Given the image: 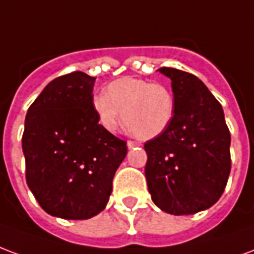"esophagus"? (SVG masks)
I'll use <instances>...</instances> for the list:
<instances>
[{
	"label": "esophagus",
	"instance_id": "esophagus-1",
	"mask_svg": "<svg viewBox=\"0 0 254 254\" xmlns=\"http://www.w3.org/2000/svg\"><path fill=\"white\" fill-rule=\"evenodd\" d=\"M140 141H136V140H127V148H134V147H138L140 145Z\"/></svg>",
	"mask_w": 254,
	"mask_h": 254
}]
</instances>
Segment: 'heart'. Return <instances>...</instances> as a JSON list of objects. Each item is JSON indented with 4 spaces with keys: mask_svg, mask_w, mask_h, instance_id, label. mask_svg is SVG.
I'll use <instances>...</instances> for the list:
<instances>
[{
    "mask_svg": "<svg viewBox=\"0 0 254 254\" xmlns=\"http://www.w3.org/2000/svg\"><path fill=\"white\" fill-rule=\"evenodd\" d=\"M96 118L106 130H116L121 121L127 129L151 138L166 130L174 114V96L165 85L125 76L109 84L106 94L92 98Z\"/></svg>",
    "mask_w": 254,
    "mask_h": 254,
    "instance_id": "heart-1",
    "label": "heart"
}]
</instances>
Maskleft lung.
<instances>
[{
  "label": "left lung",
  "mask_w": 254,
  "mask_h": 254,
  "mask_svg": "<svg viewBox=\"0 0 254 254\" xmlns=\"http://www.w3.org/2000/svg\"><path fill=\"white\" fill-rule=\"evenodd\" d=\"M159 72L171 80L174 114L165 132L144 144L147 185L162 211L191 215L223 194L231 170L230 130L222 106L200 78L176 67Z\"/></svg>",
  "instance_id": "8db88e82"
}]
</instances>
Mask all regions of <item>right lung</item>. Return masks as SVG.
Masks as SVG:
<instances>
[{
  "label": "right lung",
  "instance_id": "1",
  "mask_svg": "<svg viewBox=\"0 0 254 254\" xmlns=\"http://www.w3.org/2000/svg\"><path fill=\"white\" fill-rule=\"evenodd\" d=\"M95 77L54 78L30 106L23 133L25 180L47 213L70 220L103 211L127 141L106 130L92 107Z\"/></svg>",
  "mask_w": 254,
  "mask_h": 254
}]
</instances>
